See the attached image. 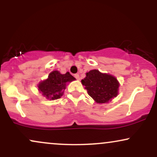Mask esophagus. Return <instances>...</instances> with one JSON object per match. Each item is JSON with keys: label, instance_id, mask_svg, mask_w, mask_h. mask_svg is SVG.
Segmentation results:
<instances>
[{"label": "esophagus", "instance_id": "esophagus-1", "mask_svg": "<svg viewBox=\"0 0 157 157\" xmlns=\"http://www.w3.org/2000/svg\"><path fill=\"white\" fill-rule=\"evenodd\" d=\"M75 77L77 79V80H80V75H79V74H75Z\"/></svg>", "mask_w": 157, "mask_h": 157}]
</instances>
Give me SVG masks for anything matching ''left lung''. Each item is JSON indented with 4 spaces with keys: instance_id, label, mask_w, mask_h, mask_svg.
Here are the masks:
<instances>
[{
    "instance_id": "obj_1",
    "label": "left lung",
    "mask_w": 157,
    "mask_h": 157,
    "mask_svg": "<svg viewBox=\"0 0 157 157\" xmlns=\"http://www.w3.org/2000/svg\"><path fill=\"white\" fill-rule=\"evenodd\" d=\"M87 92L97 103H105L118 94L120 83L115 77L101 73L98 70H91L81 80Z\"/></svg>"
}]
</instances>
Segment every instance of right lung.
<instances>
[{
  "mask_svg": "<svg viewBox=\"0 0 157 157\" xmlns=\"http://www.w3.org/2000/svg\"><path fill=\"white\" fill-rule=\"evenodd\" d=\"M75 80V77L69 72L62 75L60 71H53L49 74L46 80L41 81L38 84V90L48 100H57L63 94L67 82Z\"/></svg>",
  "mask_w": 157,
  "mask_h": 157,
  "instance_id": "add662e5",
  "label": "right lung"
}]
</instances>
